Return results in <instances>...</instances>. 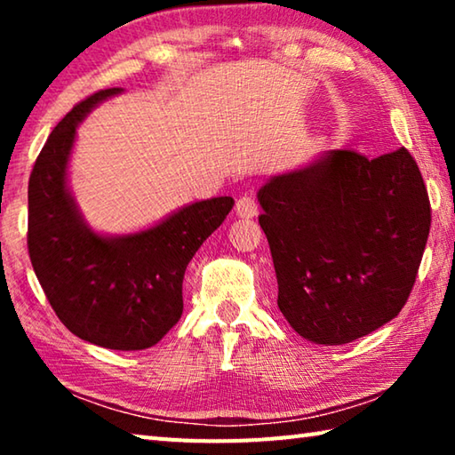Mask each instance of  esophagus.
I'll list each match as a JSON object with an SVG mask.
<instances>
[{
    "label": "esophagus",
    "instance_id": "esophagus-1",
    "mask_svg": "<svg viewBox=\"0 0 455 455\" xmlns=\"http://www.w3.org/2000/svg\"><path fill=\"white\" fill-rule=\"evenodd\" d=\"M235 212L241 219H252V217H257V214H259V206L251 196H241L235 204Z\"/></svg>",
    "mask_w": 455,
    "mask_h": 455
}]
</instances>
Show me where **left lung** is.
Masks as SVG:
<instances>
[{"instance_id": "8db88e82", "label": "left lung", "mask_w": 455, "mask_h": 455, "mask_svg": "<svg viewBox=\"0 0 455 455\" xmlns=\"http://www.w3.org/2000/svg\"><path fill=\"white\" fill-rule=\"evenodd\" d=\"M289 325L343 345L397 317L429 235V198L411 154L329 150L257 192Z\"/></svg>"}]
</instances>
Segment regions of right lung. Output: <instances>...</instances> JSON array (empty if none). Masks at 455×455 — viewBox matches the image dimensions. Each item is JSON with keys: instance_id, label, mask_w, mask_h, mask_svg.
<instances>
[{"instance_id": "right-lung-1", "label": "right lung", "mask_w": 455, "mask_h": 455, "mask_svg": "<svg viewBox=\"0 0 455 455\" xmlns=\"http://www.w3.org/2000/svg\"><path fill=\"white\" fill-rule=\"evenodd\" d=\"M122 92H96L52 130L29 176L28 249L52 309L76 337L106 349L140 351L179 323L184 271L235 200H196L136 233L92 228L68 179L76 132L96 106Z\"/></svg>"}]
</instances>
